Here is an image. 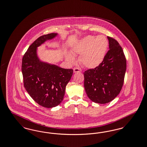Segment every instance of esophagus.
Segmentation results:
<instances>
[{
	"mask_svg": "<svg viewBox=\"0 0 147 147\" xmlns=\"http://www.w3.org/2000/svg\"><path fill=\"white\" fill-rule=\"evenodd\" d=\"M73 71H74V73H78V72H80L81 71L80 69L79 68H74L73 69Z\"/></svg>",
	"mask_w": 147,
	"mask_h": 147,
	"instance_id": "1",
	"label": "esophagus"
}]
</instances>
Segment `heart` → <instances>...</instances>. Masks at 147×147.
I'll return each mask as SVG.
<instances>
[{"instance_id": "b5f03b06", "label": "heart", "mask_w": 147, "mask_h": 147, "mask_svg": "<svg viewBox=\"0 0 147 147\" xmlns=\"http://www.w3.org/2000/svg\"><path fill=\"white\" fill-rule=\"evenodd\" d=\"M108 47V41L104 35L96 37L88 35L84 38L71 50L74 55L81 54L80 62L88 68H94L102 62ZM70 62L75 61V57L70 53L67 55Z\"/></svg>"}]
</instances>
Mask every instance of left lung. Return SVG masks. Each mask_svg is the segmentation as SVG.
<instances>
[{
  "label": "left lung",
  "mask_w": 147,
  "mask_h": 147,
  "mask_svg": "<svg viewBox=\"0 0 147 147\" xmlns=\"http://www.w3.org/2000/svg\"><path fill=\"white\" fill-rule=\"evenodd\" d=\"M109 49L98 67L84 72V88L88 98L105 104L119 94L123 86L126 59L123 50L115 39L107 36Z\"/></svg>",
  "instance_id": "obj_1"
}]
</instances>
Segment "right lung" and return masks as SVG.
Returning <instances> with one entry per match:
<instances>
[{
  "mask_svg": "<svg viewBox=\"0 0 147 147\" xmlns=\"http://www.w3.org/2000/svg\"><path fill=\"white\" fill-rule=\"evenodd\" d=\"M56 35L50 33L39 37L28 47L22 61L24 88L38 105L48 108L58 106L62 101L66 85L73 73L72 69L42 62L36 56V47Z\"/></svg>",
  "mask_w": 147,
  "mask_h": 147,
  "instance_id": "add662e5",
  "label": "right lung"
}]
</instances>
